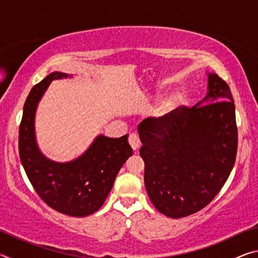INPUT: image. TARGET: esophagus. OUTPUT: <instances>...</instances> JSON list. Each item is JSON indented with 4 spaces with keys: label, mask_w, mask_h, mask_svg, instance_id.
Masks as SVG:
<instances>
[{
    "label": "esophagus",
    "mask_w": 258,
    "mask_h": 258,
    "mask_svg": "<svg viewBox=\"0 0 258 258\" xmlns=\"http://www.w3.org/2000/svg\"><path fill=\"white\" fill-rule=\"evenodd\" d=\"M128 143L130 146L132 147V149L134 151H138L139 148H140V140L139 137L135 133H131L128 135Z\"/></svg>",
    "instance_id": "esophagus-1"
}]
</instances>
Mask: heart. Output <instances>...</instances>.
Instances as JSON below:
<instances>
[{
	"mask_svg": "<svg viewBox=\"0 0 258 258\" xmlns=\"http://www.w3.org/2000/svg\"><path fill=\"white\" fill-rule=\"evenodd\" d=\"M183 103H184V97H183V94L174 93L161 106V115H169V113L175 112Z\"/></svg>",
	"mask_w": 258,
	"mask_h": 258,
	"instance_id": "b5f03b06",
	"label": "heart"
}]
</instances>
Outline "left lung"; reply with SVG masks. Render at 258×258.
Listing matches in <instances>:
<instances>
[{
  "instance_id": "obj_1",
  "label": "left lung",
  "mask_w": 258,
  "mask_h": 258,
  "mask_svg": "<svg viewBox=\"0 0 258 258\" xmlns=\"http://www.w3.org/2000/svg\"><path fill=\"white\" fill-rule=\"evenodd\" d=\"M145 184L164 215L181 218L215 198L232 171L238 149L235 109L230 87L208 75V93L192 108L180 107L138 126Z\"/></svg>"
}]
</instances>
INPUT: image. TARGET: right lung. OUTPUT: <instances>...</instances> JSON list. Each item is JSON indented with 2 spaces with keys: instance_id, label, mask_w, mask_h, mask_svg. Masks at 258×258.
Returning <instances> with one entry per match:
<instances>
[{
  "instance_id": "right-lung-1",
  "label": "right lung",
  "mask_w": 258,
  "mask_h": 258,
  "mask_svg": "<svg viewBox=\"0 0 258 258\" xmlns=\"http://www.w3.org/2000/svg\"><path fill=\"white\" fill-rule=\"evenodd\" d=\"M63 77H68L67 74L52 73L30 90L19 126V156L43 202L64 215L84 217L102 206L117 173L133 150L127 134L117 139L99 135L84 155L66 164L54 163L41 154L35 141V110L50 83Z\"/></svg>"
}]
</instances>
